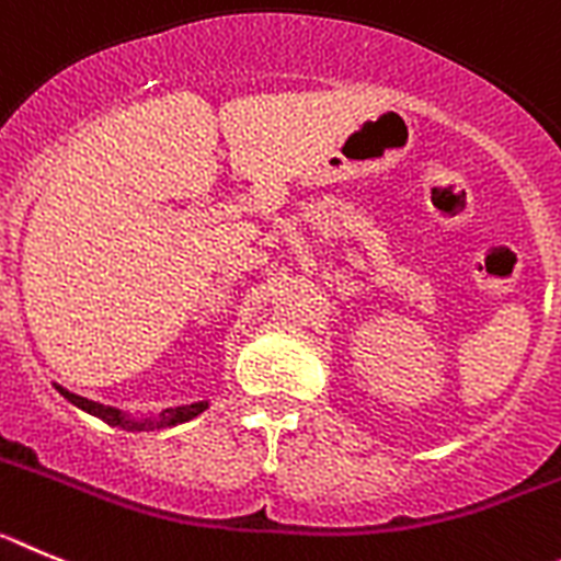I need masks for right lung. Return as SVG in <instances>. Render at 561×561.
Here are the masks:
<instances>
[{
	"label": "right lung",
	"mask_w": 561,
	"mask_h": 561,
	"mask_svg": "<svg viewBox=\"0 0 561 561\" xmlns=\"http://www.w3.org/2000/svg\"><path fill=\"white\" fill-rule=\"evenodd\" d=\"M58 388L64 397H67L72 405L83 408L85 413H92V416L103 419L105 425L111 427H123V431H161V427H170V425H179V422H186V419L198 416V413L206 411V402H193V405H179V408H168V411H161L159 419H145V422H134V419H125L117 408H108V405H100V402L85 400V397H78V393L67 391V388Z\"/></svg>",
	"instance_id": "add662e5"
}]
</instances>
